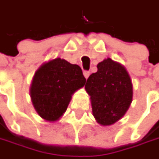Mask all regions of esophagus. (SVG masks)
<instances>
[{
    "instance_id": "34e87169",
    "label": "esophagus",
    "mask_w": 159,
    "mask_h": 159,
    "mask_svg": "<svg viewBox=\"0 0 159 159\" xmlns=\"http://www.w3.org/2000/svg\"><path fill=\"white\" fill-rule=\"evenodd\" d=\"M83 74H84V77H85L86 79H88V78L89 77V74H90V72H89V71H88V70H84Z\"/></svg>"
}]
</instances>
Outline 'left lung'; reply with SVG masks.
I'll return each mask as SVG.
<instances>
[{
    "instance_id": "8db88e82",
    "label": "left lung",
    "mask_w": 159,
    "mask_h": 159,
    "mask_svg": "<svg viewBox=\"0 0 159 159\" xmlns=\"http://www.w3.org/2000/svg\"><path fill=\"white\" fill-rule=\"evenodd\" d=\"M90 95L93 115L102 125H111L127 111L133 99V85L121 64L111 58L97 64L85 85Z\"/></svg>"
}]
</instances>
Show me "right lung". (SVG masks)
Returning <instances> with one entry per match:
<instances>
[{
    "instance_id": "add662e5",
    "label": "right lung",
    "mask_w": 159,
    "mask_h": 159,
    "mask_svg": "<svg viewBox=\"0 0 159 159\" xmlns=\"http://www.w3.org/2000/svg\"><path fill=\"white\" fill-rule=\"evenodd\" d=\"M85 83L81 68L64 59L56 58L40 65L30 88L35 111L47 121H57L67 110L71 95Z\"/></svg>"
}]
</instances>
